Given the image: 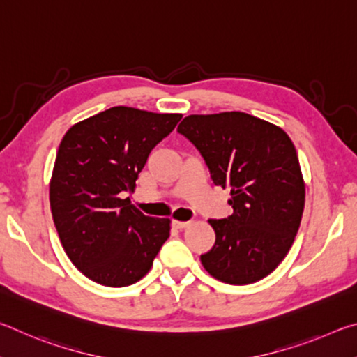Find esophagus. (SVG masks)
<instances>
[{
	"instance_id": "obj_1",
	"label": "esophagus",
	"mask_w": 357,
	"mask_h": 357,
	"mask_svg": "<svg viewBox=\"0 0 357 357\" xmlns=\"http://www.w3.org/2000/svg\"><path fill=\"white\" fill-rule=\"evenodd\" d=\"M172 224H174V227H177V229H185V227H188L191 222L190 221H174Z\"/></svg>"
}]
</instances>
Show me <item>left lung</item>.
Instances as JSON below:
<instances>
[{"label": "left lung", "mask_w": 357, "mask_h": 357, "mask_svg": "<svg viewBox=\"0 0 357 357\" xmlns=\"http://www.w3.org/2000/svg\"><path fill=\"white\" fill-rule=\"evenodd\" d=\"M177 131L208 166L213 183L230 188L234 213L210 220L215 246L201 261L215 279L246 285L284 260L301 224L305 188L289 135L240 111L185 117Z\"/></svg>", "instance_id": "obj_1"}]
</instances>
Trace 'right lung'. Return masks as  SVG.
I'll return each mask as SVG.
<instances>
[{
	"label": "right lung",
	"instance_id": "obj_1",
	"mask_svg": "<svg viewBox=\"0 0 357 357\" xmlns=\"http://www.w3.org/2000/svg\"><path fill=\"white\" fill-rule=\"evenodd\" d=\"M182 114L114 106L67 131L56 155L50 207L66 254L93 282L127 287L152 268L171 220L141 213L130 197L152 149Z\"/></svg>",
	"mask_w": 357,
	"mask_h": 357
}]
</instances>
